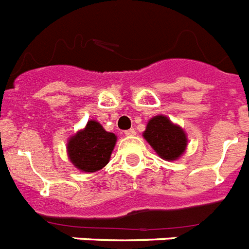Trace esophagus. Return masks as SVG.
I'll return each instance as SVG.
<instances>
[{
	"instance_id": "esophagus-1",
	"label": "esophagus",
	"mask_w": 249,
	"mask_h": 249,
	"mask_svg": "<svg viewBox=\"0 0 249 249\" xmlns=\"http://www.w3.org/2000/svg\"><path fill=\"white\" fill-rule=\"evenodd\" d=\"M124 135H126V136H135V135H136V131L133 128H129L127 129V131H124Z\"/></svg>"
}]
</instances>
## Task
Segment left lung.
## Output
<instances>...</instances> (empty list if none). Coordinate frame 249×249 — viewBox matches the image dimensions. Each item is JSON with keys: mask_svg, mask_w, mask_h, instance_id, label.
I'll use <instances>...</instances> for the list:
<instances>
[{"mask_svg": "<svg viewBox=\"0 0 249 249\" xmlns=\"http://www.w3.org/2000/svg\"><path fill=\"white\" fill-rule=\"evenodd\" d=\"M143 137L153 149L165 160L179 158L187 146L186 133L166 117L157 116L151 118L143 132Z\"/></svg>", "mask_w": 249, "mask_h": 249, "instance_id": "left-lung-1", "label": "left lung"}]
</instances>
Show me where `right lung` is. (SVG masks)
<instances>
[{"label": "right lung", "mask_w": 249, "mask_h": 249, "mask_svg": "<svg viewBox=\"0 0 249 249\" xmlns=\"http://www.w3.org/2000/svg\"><path fill=\"white\" fill-rule=\"evenodd\" d=\"M116 141L114 133L107 132L95 121H89L83 131L70 139V159L83 172H96L108 164Z\"/></svg>", "instance_id": "right-lung-1"}]
</instances>
